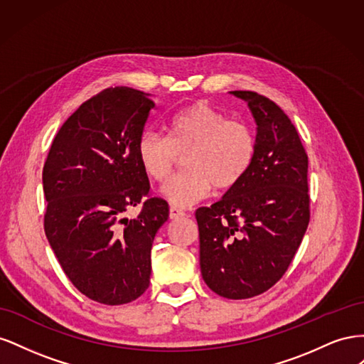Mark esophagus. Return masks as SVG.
Masks as SVG:
<instances>
[{"mask_svg":"<svg viewBox=\"0 0 364 364\" xmlns=\"http://www.w3.org/2000/svg\"><path fill=\"white\" fill-rule=\"evenodd\" d=\"M183 215H185V213L182 211V209L176 208V206H171V208H170V218H171V220L181 218V217H183Z\"/></svg>","mask_w":364,"mask_h":364,"instance_id":"obj_1","label":"esophagus"}]
</instances>
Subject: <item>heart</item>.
Wrapping results in <instances>:
<instances>
[{"mask_svg":"<svg viewBox=\"0 0 364 364\" xmlns=\"http://www.w3.org/2000/svg\"><path fill=\"white\" fill-rule=\"evenodd\" d=\"M168 138L146 130L138 139L136 155L150 179L164 182L171 174L179 155L185 171L162 186L171 205L188 208L205 199L213 186H235L255 159L257 139L252 129L206 103H194L176 114L168 123Z\"/></svg>","mask_w":364,"mask_h":364,"instance_id":"obj_1","label":"heart"}]
</instances>
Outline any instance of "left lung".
<instances>
[{
  "label": "left lung",
  "mask_w": 364,
  "mask_h": 364,
  "mask_svg": "<svg viewBox=\"0 0 364 364\" xmlns=\"http://www.w3.org/2000/svg\"><path fill=\"white\" fill-rule=\"evenodd\" d=\"M229 94L255 119V159L222 199L197 209L196 220L203 281L228 299H247L277 284L301 246L310 222L308 156L277 103L252 91Z\"/></svg>",
  "instance_id": "8db88e82"
}]
</instances>
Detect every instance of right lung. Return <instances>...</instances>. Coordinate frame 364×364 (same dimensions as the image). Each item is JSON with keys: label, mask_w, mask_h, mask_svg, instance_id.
Returning <instances> with one entry per match:
<instances>
[{"label": "right lung", "mask_w": 364, "mask_h": 364, "mask_svg": "<svg viewBox=\"0 0 364 364\" xmlns=\"http://www.w3.org/2000/svg\"><path fill=\"white\" fill-rule=\"evenodd\" d=\"M155 103L127 86L107 87L63 123L43 165V228L74 287L90 299L121 305L149 289L150 252L168 220V203L149 197L136 155ZM144 200L136 219L124 217Z\"/></svg>", "instance_id": "right-lung-1"}]
</instances>
